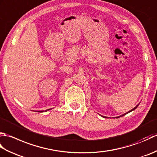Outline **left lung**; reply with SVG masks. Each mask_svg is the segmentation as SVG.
<instances>
[{
    "instance_id": "obj_1",
    "label": "left lung",
    "mask_w": 157,
    "mask_h": 157,
    "mask_svg": "<svg viewBox=\"0 0 157 157\" xmlns=\"http://www.w3.org/2000/svg\"><path fill=\"white\" fill-rule=\"evenodd\" d=\"M138 105H139V104L137 105V106H136V107H134V109H132L131 110V111H129V112H128V113H129V112H131V111H134V110H135L136 108H137L138 107ZM127 113H125V114H123V115H121V116H120V117H122V116H123V115H126L127 114ZM118 117H117V118H118Z\"/></svg>"
}]
</instances>
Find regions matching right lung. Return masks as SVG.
<instances>
[{
    "instance_id": "1",
    "label": "right lung",
    "mask_w": 157,
    "mask_h": 157,
    "mask_svg": "<svg viewBox=\"0 0 157 157\" xmlns=\"http://www.w3.org/2000/svg\"><path fill=\"white\" fill-rule=\"evenodd\" d=\"M48 110H50V109H48V110H46L45 111H48ZM38 112H43V111H38Z\"/></svg>"
}]
</instances>
